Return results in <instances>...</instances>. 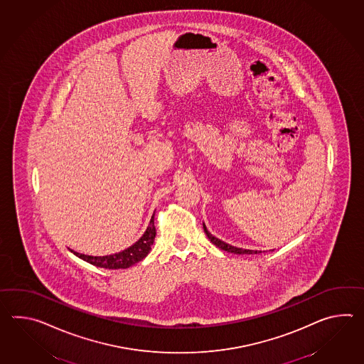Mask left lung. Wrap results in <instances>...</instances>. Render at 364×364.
<instances>
[{
	"mask_svg": "<svg viewBox=\"0 0 364 364\" xmlns=\"http://www.w3.org/2000/svg\"><path fill=\"white\" fill-rule=\"evenodd\" d=\"M203 231H205V234L206 236L209 237V240H210L214 245H217L218 248L220 250H223V251L231 252V253H235V255H256V253H261V251H252V250H242V248H236L234 245H230V244H227V242H222V240H219L218 237H215V236H213V235L208 231V228L206 226L203 225ZM274 251V250H273Z\"/></svg>",
	"mask_w": 364,
	"mask_h": 364,
	"instance_id": "1",
	"label": "left lung"
}]
</instances>
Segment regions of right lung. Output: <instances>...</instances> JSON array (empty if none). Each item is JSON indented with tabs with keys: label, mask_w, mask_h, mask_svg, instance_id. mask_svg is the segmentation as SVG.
Segmentation results:
<instances>
[{
	"label": "right lung",
	"mask_w": 364,
	"mask_h": 364,
	"mask_svg": "<svg viewBox=\"0 0 364 364\" xmlns=\"http://www.w3.org/2000/svg\"><path fill=\"white\" fill-rule=\"evenodd\" d=\"M155 235H156V231L154 226L153 214V217L150 219V225L146 228L145 234L142 235L141 239H138L133 245H130L129 248H127L122 252L109 255V256H87V255H82V253L72 251V250L70 252H73L77 257L85 259L86 262H89L91 265H95V267H105V269H127V267L137 264L141 259H145L146 256L149 255V252L151 251Z\"/></svg>",
	"instance_id": "obj_1"
}]
</instances>
